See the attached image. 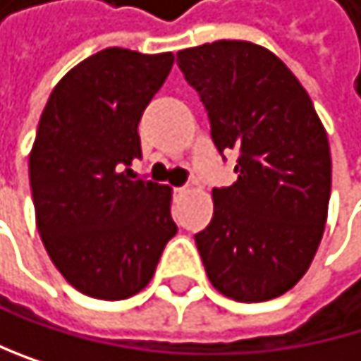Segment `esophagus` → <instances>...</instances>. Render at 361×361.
I'll use <instances>...</instances> for the list:
<instances>
[{
	"mask_svg": "<svg viewBox=\"0 0 361 361\" xmlns=\"http://www.w3.org/2000/svg\"><path fill=\"white\" fill-rule=\"evenodd\" d=\"M176 191H178V193H185V191H187V187H178Z\"/></svg>",
	"mask_w": 361,
	"mask_h": 361,
	"instance_id": "1",
	"label": "esophagus"
}]
</instances>
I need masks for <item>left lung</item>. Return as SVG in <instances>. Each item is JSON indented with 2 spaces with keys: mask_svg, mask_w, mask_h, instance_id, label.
Returning <instances> with one entry per match:
<instances>
[{
  "mask_svg": "<svg viewBox=\"0 0 361 361\" xmlns=\"http://www.w3.org/2000/svg\"><path fill=\"white\" fill-rule=\"evenodd\" d=\"M211 122L217 150L237 152V180L213 189V219L195 234L211 284L234 301L290 290L319 250L331 154L314 105L271 51L217 40L176 53Z\"/></svg>",
  "mask_w": 361,
  "mask_h": 361,
  "instance_id": "left-lung-1",
  "label": "left lung"
}]
</instances>
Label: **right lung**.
<instances>
[{
	"mask_svg": "<svg viewBox=\"0 0 361 361\" xmlns=\"http://www.w3.org/2000/svg\"><path fill=\"white\" fill-rule=\"evenodd\" d=\"M172 64V53L103 49L60 79L40 116L30 152L36 226L58 271L87 297L140 293L178 230L172 189L129 168L142 157V114Z\"/></svg>",
	"mask_w": 361,
	"mask_h": 361,
	"instance_id": "right-lung-1",
	"label": "right lung"
}]
</instances>
